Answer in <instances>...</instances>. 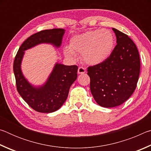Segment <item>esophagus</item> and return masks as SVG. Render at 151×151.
<instances>
[{
  "mask_svg": "<svg viewBox=\"0 0 151 151\" xmlns=\"http://www.w3.org/2000/svg\"><path fill=\"white\" fill-rule=\"evenodd\" d=\"M86 73V69L84 67H82V66H80V67H78V74H84Z\"/></svg>",
  "mask_w": 151,
  "mask_h": 151,
  "instance_id": "1",
  "label": "esophagus"
}]
</instances>
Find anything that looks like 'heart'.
Here are the masks:
<instances>
[{
	"instance_id": "heart-1",
	"label": "heart",
	"mask_w": 151,
	"mask_h": 151,
	"mask_svg": "<svg viewBox=\"0 0 151 151\" xmlns=\"http://www.w3.org/2000/svg\"><path fill=\"white\" fill-rule=\"evenodd\" d=\"M114 45L115 38L111 30H92L71 38L70 47H66L64 52L70 57H75V52L81 53L86 63L96 65L108 59Z\"/></svg>"
}]
</instances>
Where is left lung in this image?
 Wrapping results in <instances>:
<instances>
[{
	"label": "left lung",
	"mask_w": 151,
	"mask_h": 151,
	"mask_svg": "<svg viewBox=\"0 0 151 151\" xmlns=\"http://www.w3.org/2000/svg\"><path fill=\"white\" fill-rule=\"evenodd\" d=\"M116 45L110 57L99 65L88 66L90 88L99 105L111 108L121 105L133 93L140 74L139 53L128 35L112 28Z\"/></svg>",
	"instance_id": "1"
}]
</instances>
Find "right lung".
Instances as JSON below:
<instances>
[{
  "label": "right lung",
  "mask_w": 151,
  "mask_h": 151,
  "mask_svg": "<svg viewBox=\"0 0 151 151\" xmlns=\"http://www.w3.org/2000/svg\"><path fill=\"white\" fill-rule=\"evenodd\" d=\"M65 31L63 29H53L35 33L22 43L15 57L13 70L17 91L24 101L37 112L50 113L62 106L67 99L70 86L77 78L78 66L56 63L44 85L34 86L25 78L21 70L24 50L41 43L60 47Z\"/></svg>",
  "instance_id": "add662e5"
}]
</instances>
